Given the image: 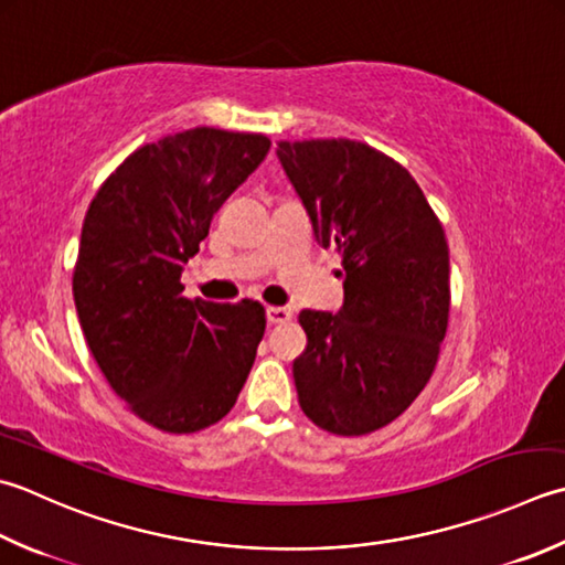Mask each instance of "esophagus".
Masks as SVG:
<instances>
[{"label": "esophagus", "mask_w": 565, "mask_h": 565, "mask_svg": "<svg viewBox=\"0 0 565 565\" xmlns=\"http://www.w3.org/2000/svg\"><path fill=\"white\" fill-rule=\"evenodd\" d=\"M291 316H294V313L289 311V308H281V306H269V308H267L269 326H284V323H289Z\"/></svg>", "instance_id": "obj_1"}]
</instances>
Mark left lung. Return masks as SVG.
Instances as JSON below:
<instances>
[{
  "instance_id": "1",
  "label": "left lung",
  "mask_w": 565,
  "mask_h": 565,
  "mask_svg": "<svg viewBox=\"0 0 565 565\" xmlns=\"http://www.w3.org/2000/svg\"><path fill=\"white\" fill-rule=\"evenodd\" d=\"M313 235L345 269L338 313H298V404L335 436L372 434L404 414L436 370L450 311L448 242L399 161L352 139L276 149Z\"/></svg>"
}]
</instances>
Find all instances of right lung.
Returning a JSON list of instances; mask_svg holds the SVG:
<instances>
[{
  "instance_id": "1",
  "label": "right lung",
  "mask_w": 565,
  "mask_h": 565,
  "mask_svg": "<svg viewBox=\"0 0 565 565\" xmlns=\"http://www.w3.org/2000/svg\"><path fill=\"white\" fill-rule=\"evenodd\" d=\"M269 147L215 127L143 143L85 213L73 298L87 348L129 412L166 434L217 424L257 358L264 306L191 301L181 269Z\"/></svg>"
}]
</instances>
